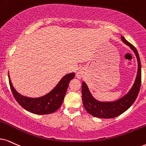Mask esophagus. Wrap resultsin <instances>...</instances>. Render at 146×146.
<instances>
[{
	"mask_svg": "<svg viewBox=\"0 0 146 146\" xmlns=\"http://www.w3.org/2000/svg\"><path fill=\"white\" fill-rule=\"evenodd\" d=\"M76 76H77V79H82V77H83V73H82V71H77Z\"/></svg>",
	"mask_w": 146,
	"mask_h": 146,
	"instance_id": "1",
	"label": "esophagus"
}]
</instances>
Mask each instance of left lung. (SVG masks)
<instances>
[{
	"instance_id": "obj_1",
	"label": "left lung",
	"mask_w": 146,
	"mask_h": 146,
	"mask_svg": "<svg viewBox=\"0 0 146 146\" xmlns=\"http://www.w3.org/2000/svg\"><path fill=\"white\" fill-rule=\"evenodd\" d=\"M121 40L133 51L137 60V72L135 82L126 94L114 101H100L94 98L86 82H82V92L83 104L88 113L98 118L112 119L117 117L129 108L139 94L141 80V67L137 49L123 36Z\"/></svg>"
}]
</instances>
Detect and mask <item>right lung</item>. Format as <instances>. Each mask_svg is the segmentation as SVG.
Returning a JSON list of instances; mask_svg holds the SVG:
<instances>
[{"mask_svg": "<svg viewBox=\"0 0 146 146\" xmlns=\"http://www.w3.org/2000/svg\"><path fill=\"white\" fill-rule=\"evenodd\" d=\"M9 85L15 98L24 109L36 114H48L56 111L63 102L69 82L75 77L71 73L62 77L56 86L46 94L38 98H30L20 94L15 89L8 73Z\"/></svg>", "mask_w": 146, "mask_h": 146, "instance_id": "obj_1", "label": "right lung"}]
</instances>
